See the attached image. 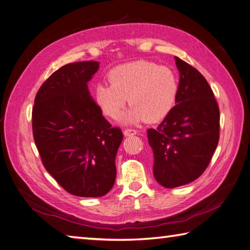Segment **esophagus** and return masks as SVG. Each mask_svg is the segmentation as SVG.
Listing matches in <instances>:
<instances>
[{
	"label": "esophagus",
	"instance_id": "obj_1",
	"mask_svg": "<svg viewBox=\"0 0 250 250\" xmlns=\"http://www.w3.org/2000/svg\"><path fill=\"white\" fill-rule=\"evenodd\" d=\"M124 134H125V137H132V135L137 134V131L133 129H126L124 131Z\"/></svg>",
	"mask_w": 250,
	"mask_h": 250
}]
</instances>
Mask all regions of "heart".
<instances>
[{
    "label": "heart",
    "instance_id": "heart-1",
    "mask_svg": "<svg viewBox=\"0 0 250 250\" xmlns=\"http://www.w3.org/2000/svg\"><path fill=\"white\" fill-rule=\"evenodd\" d=\"M110 85L98 84L95 101L103 113L117 119L128 103L131 105L121 121L138 124L143 120L155 122L174 107L178 80L166 66L149 61H135L115 67L108 74Z\"/></svg>",
    "mask_w": 250,
    "mask_h": 250
}]
</instances>
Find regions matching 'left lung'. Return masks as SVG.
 Listing matches in <instances>:
<instances>
[{
    "label": "left lung",
    "instance_id": "left-lung-1",
    "mask_svg": "<svg viewBox=\"0 0 250 250\" xmlns=\"http://www.w3.org/2000/svg\"><path fill=\"white\" fill-rule=\"evenodd\" d=\"M179 71L176 105L156 129L147 130L153 174L165 188L196 180L219 143L220 110L210 85L193 66L175 57Z\"/></svg>",
    "mask_w": 250,
    "mask_h": 250
}]
</instances>
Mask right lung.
<instances>
[{
	"label": "right lung",
	"instance_id": "obj_1",
	"mask_svg": "<svg viewBox=\"0 0 250 250\" xmlns=\"http://www.w3.org/2000/svg\"><path fill=\"white\" fill-rule=\"evenodd\" d=\"M99 62L63 65L39 88L33 132L44 168L67 192L97 198L116 180V155L124 139L94 102L88 82Z\"/></svg>",
	"mask_w": 250,
	"mask_h": 250
}]
</instances>
